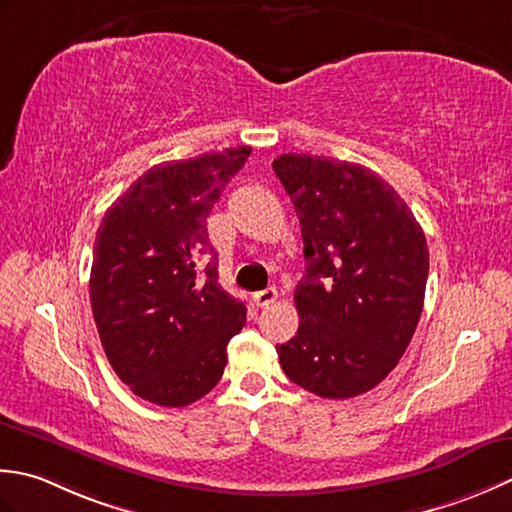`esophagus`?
<instances>
[{"label":"esophagus","mask_w":512,"mask_h":512,"mask_svg":"<svg viewBox=\"0 0 512 512\" xmlns=\"http://www.w3.org/2000/svg\"><path fill=\"white\" fill-rule=\"evenodd\" d=\"M278 298V291L274 287H267V289H260L254 294V302L256 307H269L271 302H276Z\"/></svg>","instance_id":"esophagus-1"}]
</instances>
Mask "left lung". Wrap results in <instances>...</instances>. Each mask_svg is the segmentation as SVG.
I'll list each match as a JSON object with an SVG mask.
<instances>
[{
	"label": "left lung",
	"mask_w": 512,
	"mask_h": 512,
	"mask_svg": "<svg viewBox=\"0 0 512 512\" xmlns=\"http://www.w3.org/2000/svg\"><path fill=\"white\" fill-rule=\"evenodd\" d=\"M300 218L305 276L296 336L280 367L320 398L347 400L387 378L424 307L429 247L400 194L358 163L283 154L271 163Z\"/></svg>",
	"instance_id": "1"
}]
</instances>
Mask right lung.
<instances>
[{"mask_svg":"<svg viewBox=\"0 0 512 512\" xmlns=\"http://www.w3.org/2000/svg\"><path fill=\"white\" fill-rule=\"evenodd\" d=\"M249 152L241 145L154 165L97 229L92 316L114 373L152 404L176 409L210 393L227 342L245 325V302L218 285L207 216Z\"/></svg>","mask_w":512,"mask_h":512,"instance_id":"add662e5","label":"right lung"}]
</instances>
